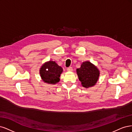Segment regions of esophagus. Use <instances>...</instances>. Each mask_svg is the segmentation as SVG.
Returning <instances> with one entry per match:
<instances>
[{
  "label": "esophagus",
  "mask_w": 132,
  "mask_h": 132,
  "mask_svg": "<svg viewBox=\"0 0 132 132\" xmlns=\"http://www.w3.org/2000/svg\"><path fill=\"white\" fill-rule=\"evenodd\" d=\"M67 71H73V69H72V67H69L67 68Z\"/></svg>",
  "instance_id": "1"
}]
</instances>
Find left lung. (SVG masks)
Returning <instances> with one entry per match:
<instances>
[{
    "instance_id": "obj_1",
    "label": "left lung",
    "mask_w": 132,
    "mask_h": 132,
    "mask_svg": "<svg viewBox=\"0 0 132 132\" xmlns=\"http://www.w3.org/2000/svg\"><path fill=\"white\" fill-rule=\"evenodd\" d=\"M77 73L82 86L86 88L94 86L100 74L98 69L89 61L82 63L79 69H77Z\"/></svg>"
}]
</instances>
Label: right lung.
Instances as JSON below:
<instances>
[{
    "mask_svg": "<svg viewBox=\"0 0 132 132\" xmlns=\"http://www.w3.org/2000/svg\"><path fill=\"white\" fill-rule=\"evenodd\" d=\"M62 71L61 67L59 66L55 61H50L42 66L40 75L44 82L54 84L59 82V77Z\"/></svg>",
    "mask_w": 132,
    "mask_h": 132,
    "instance_id": "1",
    "label": "right lung"
}]
</instances>
